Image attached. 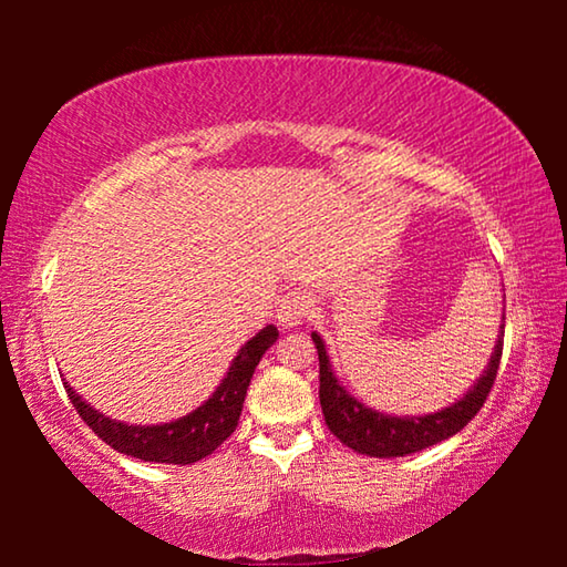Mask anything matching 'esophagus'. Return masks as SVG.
<instances>
[{"label": "esophagus", "instance_id": "esophagus-1", "mask_svg": "<svg viewBox=\"0 0 567 567\" xmlns=\"http://www.w3.org/2000/svg\"><path fill=\"white\" fill-rule=\"evenodd\" d=\"M307 315H310V300L302 292H287L280 305H277L275 320L282 330H295L305 322Z\"/></svg>", "mask_w": 567, "mask_h": 567}]
</instances>
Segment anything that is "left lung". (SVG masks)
<instances>
[{
	"instance_id": "obj_1",
	"label": "left lung",
	"mask_w": 567,
	"mask_h": 567,
	"mask_svg": "<svg viewBox=\"0 0 567 567\" xmlns=\"http://www.w3.org/2000/svg\"><path fill=\"white\" fill-rule=\"evenodd\" d=\"M503 334L505 312L501 328H497L495 348L491 352V360H487V368L483 370V375L467 388L463 398L450 402L443 410L427 412V415H392V412H380L350 395L348 388H344L340 378L334 375L324 340L318 332H312V342L315 348H318L320 358V405L330 433L338 437L342 445L352 447L354 453L370 457L412 455L453 437L477 415V410L483 408L487 392L493 388L497 364H501L503 354Z\"/></svg>"
}]
</instances>
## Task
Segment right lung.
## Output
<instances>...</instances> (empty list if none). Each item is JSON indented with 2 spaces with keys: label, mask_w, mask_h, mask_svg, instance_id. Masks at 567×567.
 Instances as JSON below:
<instances>
[{
  "label": "right lung",
  "mask_w": 567,
  "mask_h": 567,
  "mask_svg": "<svg viewBox=\"0 0 567 567\" xmlns=\"http://www.w3.org/2000/svg\"><path fill=\"white\" fill-rule=\"evenodd\" d=\"M277 334L280 332L275 324H267L255 338H249L203 405L172 422H159V425H130V422L112 420L104 412L94 410L92 402L76 395V390L66 380L64 388L74 410L94 430V435H100L117 453L145 460V463L192 465L213 455L235 433L249 380H252L262 354L277 342Z\"/></svg>",
  "instance_id": "right-lung-1"
}]
</instances>
